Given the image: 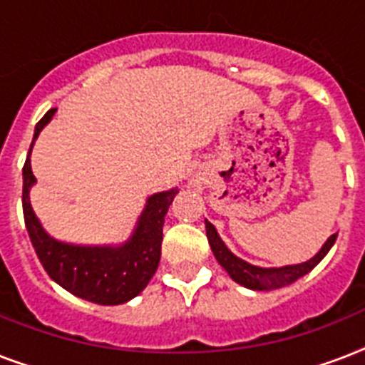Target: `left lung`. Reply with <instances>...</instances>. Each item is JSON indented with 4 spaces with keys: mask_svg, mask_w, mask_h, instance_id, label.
Wrapping results in <instances>:
<instances>
[{
    "mask_svg": "<svg viewBox=\"0 0 365 365\" xmlns=\"http://www.w3.org/2000/svg\"><path fill=\"white\" fill-rule=\"evenodd\" d=\"M206 237L210 242V248L216 255L217 263L229 272V277L233 278L235 282L244 286V288L257 289V292H265V289H278L288 286V284L295 282L297 278L305 277L307 272H311L320 261L326 257L331 246H334L337 233L331 235L326 244H324L320 252H318L312 259L305 261V263H297V265H286V267H272V269H263V267H255L246 263L244 259L237 257L231 250L223 244L220 239L216 227L210 222H206Z\"/></svg>",
    "mask_w": 365,
    "mask_h": 365,
    "instance_id": "1",
    "label": "left lung"
}]
</instances>
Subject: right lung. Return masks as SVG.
Listing matches in <instances>:
<instances>
[{
  "instance_id": "1",
  "label": "right lung",
  "mask_w": 365,
  "mask_h": 365,
  "mask_svg": "<svg viewBox=\"0 0 365 365\" xmlns=\"http://www.w3.org/2000/svg\"><path fill=\"white\" fill-rule=\"evenodd\" d=\"M54 111L48 110L36 125L30 153L36 138L53 119ZM30 153L22 168V210L34 250L48 277L70 294L98 305H121L136 297L159 267L165 216L178 189L149 197L134 233L121 246H73L58 242L45 233L31 210L30 187L36 183V176L31 172Z\"/></svg>"
}]
</instances>
